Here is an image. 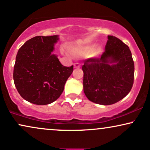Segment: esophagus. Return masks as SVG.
I'll list each match as a JSON object with an SVG mask.
<instances>
[{"instance_id":"obj_1","label":"esophagus","mask_w":150,"mask_h":150,"mask_svg":"<svg viewBox=\"0 0 150 150\" xmlns=\"http://www.w3.org/2000/svg\"><path fill=\"white\" fill-rule=\"evenodd\" d=\"M74 68H80L81 64L78 63V62H76V63L74 64Z\"/></svg>"}]
</instances>
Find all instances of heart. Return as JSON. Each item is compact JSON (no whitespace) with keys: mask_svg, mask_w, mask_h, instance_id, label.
<instances>
[{"mask_svg":"<svg viewBox=\"0 0 150 150\" xmlns=\"http://www.w3.org/2000/svg\"><path fill=\"white\" fill-rule=\"evenodd\" d=\"M95 44L75 46L69 48V53L75 56H86L90 55L92 57L97 56L102 51L100 47L95 48Z\"/></svg>","mask_w":150,"mask_h":150,"instance_id":"heart-1","label":"heart"}]
</instances>
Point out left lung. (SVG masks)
<instances>
[{"label": "left lung", "mask_w": 150, "mask_h": 150, "mask_svg": "<svg viewBox=\"0 0 150 150\" xmlns=\"http://www.w3.org/2000/svg\"><path fill=\"white\" fill-rule=\"evenodd\" d=\"M82 69L85 95L98 104L117 103L128 95L134 84V62L129 47L112 35L108 36L101 58L87 59Z\"/></svg>", "instance_id": "obj_1"}]
</instances>
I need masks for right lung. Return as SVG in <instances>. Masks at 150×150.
<instances>
[{
    "label": "right lung",
    "instance_id": "add662e5",
    "mask_svg": "<svg viewBox=\"0 0 150 150\" xmlns=\"http://www.w3.org/2000/svg\"><path fill=\"white\" fill-rule=\"evenodd\" d=\"M57 35L36 36L18 49L14 67V85L25 100L47 105L58 99L73 71L52 54Z\"/></svg>",
    "mask_w": 150,
    "mask_h": 150
}]
</instances>
